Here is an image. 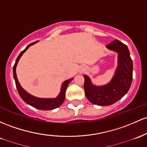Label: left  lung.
<instances>
[{"label": "left lung", "mask_w": 147, "mask_h": 147, "mask_svg": "<svg viewBox=\"0 0 147 147\" xmlns=\"http://www.w3.org/2000/svg\"><path fill=\"white\" fill-rule=\"evenodd\" d=\"M107 49L118 53V67L109 83L97 86L91 83L86 75L84 77V91L87 99L91 103L100 106L114 104L128 93L133 80V61L128 47L118 40L107 46Z\"/></svg>", "instance_id": "left-lung-1"}]
</instances>
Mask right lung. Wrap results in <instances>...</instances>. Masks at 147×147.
<instances>
[{
  "label": "right lung",
  "instance_id": "obj_1",
  "mask_svg": "<svg viewBox=\"0 0 147 147\" xmlns=\"http://www.w3.org/2000/svg\"><path fill=\"white\" fill-rule=\"evenodd\" d=\"M36 42H34L28 45V46L25 48V49L23 50V51L19 54L17 60H16L15 63H14V65L13 66L14 79V81H15L17 91H18L19 96H20V97L22 98V99L23 100L24 102H26L27 104L30 105L32 107L36 108V109H42V110H51V109H54L59 107V106H61V105L63 104L64 100H65V91L66 89H67V87L68 86L69 84H70V82L72 80V79L66 80V81H65L63 83L62 86H61L60 93H59V96H58L56 98H40L35 97V96H32V95L27 93V92L21 86L20 84H19L18 80H17V75H16V67H17L18 61L19 60V59L21 58V56H22V54L28 49L29 47L34 45L35 43Z\"/></svg>",
  "mask_w": 147,
  "mask_h": 147
}]
</instances>
